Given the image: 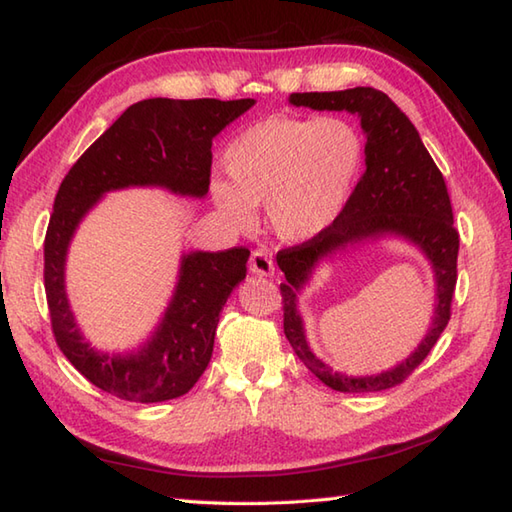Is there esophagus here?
Listing matches in <instances>:
<instances>
[{"mask_svg": "<svg viewBox=\"0 0 512 512\" xmlns=\"http://www.w3.org/2000/svg\"><path fill=\"white\" fill-rule=\"evenodd\" d=\"M248 268H250V273H255V275H264V277L275 275V262H273V257L266 253V250H253Z\"/></svg>", "mask_w": 512, "mask_h": 512, "instance_id": "1", "label": "esophagus"}]
</instances>
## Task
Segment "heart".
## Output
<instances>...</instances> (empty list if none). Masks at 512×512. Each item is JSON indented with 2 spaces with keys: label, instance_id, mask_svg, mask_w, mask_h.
<instances>
[{
  "label": "heart",
  "instance_id": "obj_1",
  "mask_svg": "<svg viewBox=\"0 0 512 512\" xmlns=\"http://www.w3.org/2000/svg\"><path fill=\"white\" fill-rule=\"evenodd\" d=\"M365 165L361 129L341 116H270L244 129L224 151L231 182L215 178L211 198L237 226L266 220L286 242H308L334 224Z\"/></svg>",
  "mask_w": 512,
  "mask_h": 512
}]
</instances>
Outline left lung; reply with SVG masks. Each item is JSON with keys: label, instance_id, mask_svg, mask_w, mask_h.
<instances>
[{"label": "left lung", "instance_id": "8db88e82", "mask_svg": "<svg viewBox=\"0 0 512 512\" xmlns=\"http://www.w3.org/2000/svg\"><path fill=\"white\" fill-rule=\"evenodd\" d=\"M290 103L312 110L356 114L361 118L367 143L363 176L334 224L314 239L277 253V264L286 275V281L279 286L286 339L303 365L336 391L365 394L396 387L427 358L451 319L460 235L453 226L447 184L427 147L422 145L418 129L385 92L374 88L303 92L290 94ZM383 234L405 236L428 255L437 273V312L417 352L400 366L374 377H347L334 373L311 354L296 310V292L323 256L363 238Z\"/></svg>", "mask_w": 512, "mask_h": 512}]
</instances>
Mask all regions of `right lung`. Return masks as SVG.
<instances>
[{
  "label": "right lung",
  "instance_id": "right-lung-1",
  "mask_svg": "<svg viewBox=\"0 0 512 512\" xmlns=\"http://www.w3.org/2000/svg\"><path fill=\"white\" fill-rule=\"evenodd\" d=\"M253 105V99L134 103L63 178L43 242L52 332L65 358L107 394L129 402H162L184 396L198 383L211 361L224 303L246 277L250 250L235 246L182 255L176 292L151 339L134 354H105L83 339L65 295V255L76 226L103 193L125 187H165L204 198L211 184L213 138Z\"/></svg>",
  "mask_w": 512,
  "mask_h": 512
}]
</instances>
